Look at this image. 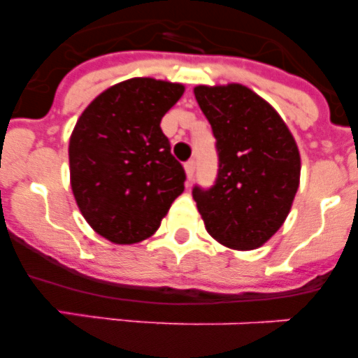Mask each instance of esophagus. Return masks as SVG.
<instances>
[{"label": "esophagus", "mask_w": 358, "mask_h": 358, "mask_svg": "<svg viewBox=\"0 0 358 358\" xmlns=\"http://www.w3.org/2000/svg\"><path fill=\"white\" fill-rule=\"evenodd\" d=\"M185 172H186V179L188 181H192V177H194L195 173V161L189 159L188 163H185Z\"/></svg>", "instance_id": "1"}]
</instances>
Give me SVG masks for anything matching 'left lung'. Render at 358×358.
Masks as SVG:
<instances>
[{
  "label": "left lung",
  "instance_id": "left-lung-1",
  "mask_svg": "<svg viewBox=\"0 0 358 358\" xmlns=\"http://www.w3.org/2000/svg\"><path fill=\"white\" fill-rule=\"evenodd\" d=\"M194 93L218 152L213 188H194L199 213L226 248H262L283 226L299 188L296 140L276 109L245 85H197Z\"/></svg>",
  "mask_w": 358,
  "mask_h": 358
}]
</instances>
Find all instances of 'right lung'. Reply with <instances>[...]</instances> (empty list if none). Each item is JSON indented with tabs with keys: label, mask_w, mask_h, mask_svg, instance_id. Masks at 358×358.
<instances>
[{
	"label": "right lung",
	"mask_w": 358,
	"mask_h": 358,
	"mask_svg": "<svg viewBox=\"0 0 358 358\" xmlns=\"http://www.w3.org/2000/svg\"><path fill=\"white\" fill-rule=\"evenodd\" d=\"M185 93L177 82L136 77L85 107L69 138V181L84 218L120 245L147 240L185 192V170L159 123Z\"/></svg>",
	"instance_id": "add662e5"
}]
</instances>
